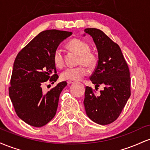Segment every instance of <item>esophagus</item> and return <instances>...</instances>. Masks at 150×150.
<instances>
[{
  "mask_svg": "<svg viewBox=\"0 0 150 150\" xmlns=\"http://www.w3.org/2000/svg\"><path fill=\"white\" fill-rule=\"evenodd\" d=\"M68 85H70V84H72V83H74V82H75V81H72V80H68Z\"/></svg>",
  "mask_w": 150,
  "mask_h": 150,
  "instance_id": "esophagus-1",
  "label": "esophagus"
}]
</instances>
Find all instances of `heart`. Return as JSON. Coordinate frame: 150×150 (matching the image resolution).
Segmentation results:
<instances>
[{
    "label": "heart",
    "instance_id": "1",
    "mask_svg": "<svg viewBox=\"0 0 150 150\" xmlns=\"http://www.w3.org/2000/svg\"><path fill=\"white\" fill-rule=\"evenodd\" d=\"M68 48L79 54L78 63L81 64L74 68H67L61 73V77L64 80L77 81L80 80L88 73V68H92L97 63L95 54L89 51L90 46L85 41L78 38H74L68 42ZM53 61L56 67L62 68L64 65V56L63 51L61 48L55 49L53 53Z\"/></svg>",
    "mask_w": 150,
    "mask_h": 150
}]
</instances>
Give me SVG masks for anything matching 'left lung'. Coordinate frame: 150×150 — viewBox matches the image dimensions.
Instances as JSON below:
<instances>
[{
  "label": "left lung",
  "mask_w": 150,
  "mask_h": 150,
  "mask_svg": "<svg viewBox=\"0 0 150 150\" xmlns=\"http://www.w3.org/2000/svg\"><path fill=\"white\" fill-rule=\"evenodd\" d=\"M85 32L92 36L99 54L90 80L96 90L100 85L104 86V90L97 96L95 89L87 86L84 105L91 120L108 125L119 117L131 94L130 70L119 46L102 31L87 28Z\"/></svg>",
  "instance_id": "left-lung-1"
}]
</instances>
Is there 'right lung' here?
<instances>
[{
  "mask_svg": "<svg viewBox=\"0 0 150 150\" xmlns=\"http://www.w3.org/2000/svg\"><path fill=\"white\" fill-rule=\"evenodd\" d=\"M72 34L56 30L43 31L15 58L9 96L19 118L32 126H44L56 115L59 96L67 82H60L46 93L42 87L46 81L53 84L57 80L53 53Z\"/></svg>",
  "mask_w": 150,
  "mask_h": 150,
  "instance_id": "1",
  "label": "right lung"
}]
</instances>
